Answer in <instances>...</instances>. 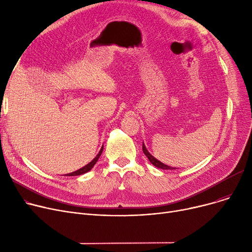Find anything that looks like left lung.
<instances>
[{
  "label": "left lung",
  "mask_w": 252,
  "mask_h": 252,
  "mask_svg": "<svg viewBox=\"0 0 252 252\" xmlns=\"http://www.w3.org/2000/svg\"><path fill=\"white\" fill-rule=\"evenodd\" d=\"M142 148H143L144 154L148 157L149 161H150L154 166H156V167H158V168H161V169H176V167H171V166H169V165H166V164L162 163L161 161H159L158 159H156V158H155L154 156H152V155L149 153V151L147 150V148H146V146H145L144 143H143V147H142Z\"/></svg>",
  "instance_id": "left-lung-1"
}]
</instances>
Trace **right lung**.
Returning a JSON list of instances; mask_svg holds the SVG:
<instances>
[{
    "instance_id": "obj_1",
    "label": "right lung",
    "mask_w": 252,
    "mask_h": 252,
    "mask_svg": "<svg viewBox=\"0 0 252 252\" xmlns=\"http://www.w3.org/2000/svg\"><path fill=\"white\" fill-rule=\"evenodd\" d=\"M102 151H103V146L101 147V149H100L99 153L96 155V157H95L94 159H93L90 163H88V164L85 165L84 167L79 168V169H77V170H75V171H72V173L67 174V175H65V176H67V177H74V176H81V175H84V174L88 173V171H90V170L93 168V166H94V165L96 164V162L98 161L99 157H100L101 154H102Z\"/></svg>"
}]
</instances>
